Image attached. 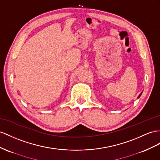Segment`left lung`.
<instances>
[{"instance_id": "1", "label": "left lung", "mask_w": 160, "mask_h": 160, "mask_svg": "<svg viewBox=\"0 0 160 160\" xmlns=\"http://www.w3.org/2000/svg\"><path fill=\"white\" fill-rule=\"evenodd\" d=\"M141 95H142V92H141V94H140V95H138V98H139V97H141Z\"/></svg>"}]
</instances>
